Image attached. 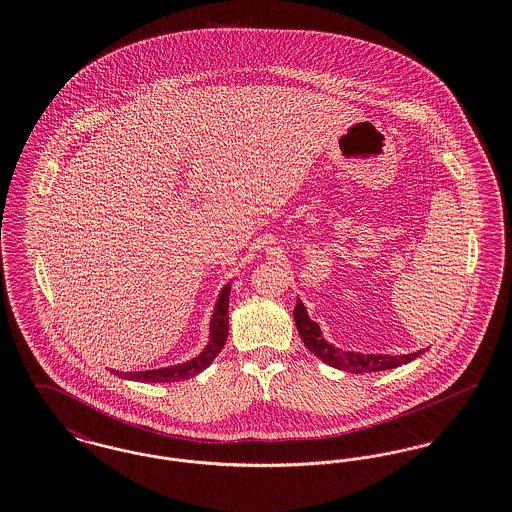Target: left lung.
Instances as JSON below:
<instances>
[{"label": "left lung", "mask_w": 512, "mask_h": 512, "mask_svg": "<svg viewBox=\"0 0 512 512\" xmlns=\"http://www.w3.org/2000/svg\"><path fill=\"white\" fill-rule=\"evenodd\" d=\"M293 318L299 330V336L303 343L307 345V349L311 353H315L320 361H324L326 365L340 368L345 372H353V374H363V372H378V370H390L397 366L407 365L414 361L418 355H422L424 351H416L411 355H363V353H353V351H341L336 349L334 345H330L328 341L322 338L320 328L317 322L307 317V309L303 307V303L297 299V305L293 309Z\"/></svg>", "instance_id": "8db88e82"}]
</instances>
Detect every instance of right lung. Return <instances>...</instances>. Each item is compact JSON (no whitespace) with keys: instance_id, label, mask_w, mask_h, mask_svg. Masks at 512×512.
Instances as JSON below:
<instances>
[{"instance_id":"obj_1","label":"right lung","mask_w":512,"mask_h":512,"mask_svg":"<svg viewBox=\"0 0 512 512\" xmlns=\"http://www.w3.org/2000/svg\"><path fill=\"white\" fill-rule=\"evenodd\" d=\"M228 295H230V284H226L220 292L219 301L215 305V313L211 318V338H209V343H207V347L203 349L201 355H197L195 359L184 363V365L146 370V372H115V374L121 376V378H126V380L149 382V384L180 382V380L194 378L195 374H199L201 370H205L207 366L215 361V357L219 355L220 349L226 343V338H228V299H230Z\"/></svg>"}]
</instances>
